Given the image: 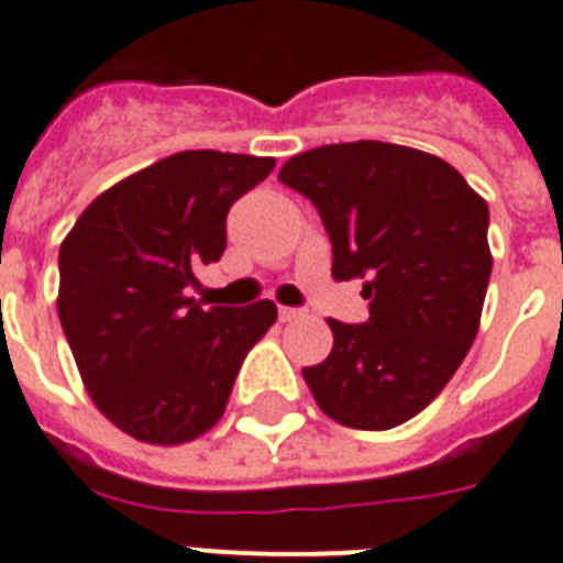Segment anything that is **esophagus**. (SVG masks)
I'll return each mask as SVG.
<instances>
[{"instance_id":"esophagus-1","label":"esophagus","mask_w":563,"mask_h":563,"mask_svg":"<svg viewBox=\"0 0 563 563\" xmlns=\"http://www.w3.org/2000/svg\"><path fill=\"white\" fill-rule=\"evenodd\" d=\"M300 319V310H291V307H280V321H295Z\"/></svg>"}]
</instances>
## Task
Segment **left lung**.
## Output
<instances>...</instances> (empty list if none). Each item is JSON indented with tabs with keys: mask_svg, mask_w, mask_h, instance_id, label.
<instances>
[{
	"mask_svg": "<svg viewBox=\"0 0 563 563\" xmlns=\"http://www.w3.org/2000/svg\"><path fill=\"white\" fill-rule=\"evenodd\" d=\"M283 186L319 209L333 280H363L366 324L330 319L333 349L303 368L316 405L345 428L413 419L452 380L478 333L490 283V212L440 156L349 141L280 167Z\"/></svg>",
	"mask_w": 563,
	"mask_h": 563,
	"instance_id": "1",
	"label": "left lung"
}]
</instances>
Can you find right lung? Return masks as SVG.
I'll return each mask as SVG.
<instances>
[{
	"instance_id": "right-lung-1",
	"label": "right lung",
	"mask_w": 563,
	"mask_h": 563,
	"mask_svg": "<svg viewBox=\"0 0 563 563\" xmlns=\"http://www.w3.org/2000/svg\"><path fill=\"white\" fill-rule=\"evenodd\" d=\"M272 170V156L174 153L102 191L62 242L64 336L91 401L123 434L191 443L224 416L277 307L203 310L188 291L224 253L230 206Z\"/></svg>"
}]
</instances>
